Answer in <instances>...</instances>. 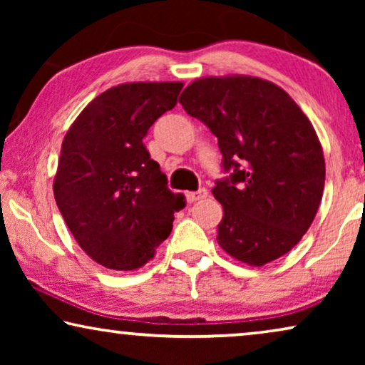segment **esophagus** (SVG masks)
<instances>
[{"label": "esophagus", "mask_w": 365, "mask_h": 365, "mask_svg": "<svg viewBox=\"0 0 365 365\" xmlns=\"http://www.w3.org/2000/svg\"><path fill=\"white\" fill-rule=\"evenodd\" d=\"M207 196V189H199V191H191V192H187L186 194V197H187V202H196V201H199V199H204Z\"/></svg>", "instance_id": "obj_1"}]
</instances>
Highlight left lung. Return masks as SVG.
Segmentation results:
<instances>
[{
    "instance_id": "left-lung-1",
    "label": "left lung",
    "mask_w": 365,
    "mask_h": 365,
    "mask_svg": "<svg viewBox=\"0 0 365 365\" xmlns=\"http://www.w3.org/2000/svg\"><path fill=\"white\" fill-rule=\"evenodd\" d=\"M179 103L211 129L232 171L212 187L224 211L219 246L254 267L287 254L311 227L326 181L309 118L277 84L246 74L197 78Z\"/></svg>"
}]
</instances>
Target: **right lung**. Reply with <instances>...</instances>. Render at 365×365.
I'll return each mask as SVG.
<instances>
[{"label":"right lung","mask_w":365,"mask_h":365,"mask_svg":"<svg viewBox=\"0 0 365 365\" xmlns=\"http://www.w3.org/2000/svg\"><path fill=\"white\" fill-rule=\"evenodd\" d=\"M179 81L124 83L79 113L61 144L53 191L79 247L113 271L151 261L186 206L143 144L148 129L176 106Z\"/></svg>","instance_id":"1"}]
</instances>
